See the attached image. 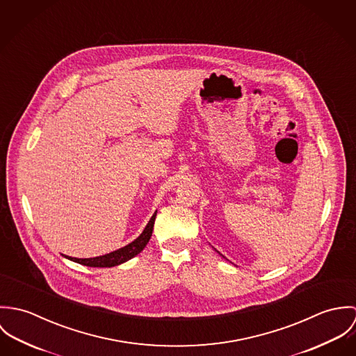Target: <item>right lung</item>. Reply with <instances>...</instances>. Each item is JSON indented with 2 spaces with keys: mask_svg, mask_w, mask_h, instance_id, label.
Masks as SVG:
<instances>
[{
  "mask_svg": "<svg viewBox=\"0 0 356 356\" xmlns=\"http://www.w3.org/2000/svg\"><path fill=\"white\" fill-rule=\"evenodd\" d=\"M156 216L157 211L153 214V217L150 218L149 224L146 225L145 231L142 232V235L135 238L132 243L127 244L125 247L119 248L113 252H109L106 255L102 257H95V258H86V259H79V258H68L74 262H78L80 265L84 266H90V268H112V266H118L122 262H127L128 259L134 258L135 255H138L149 243L152 234H153V227H154V221H156Z\"/></svg>",
  "mask_w": 356,
  "mask_h": 356,
  "instance_id": "add662e5",
  "label": "right lung"
}]
</instances>
